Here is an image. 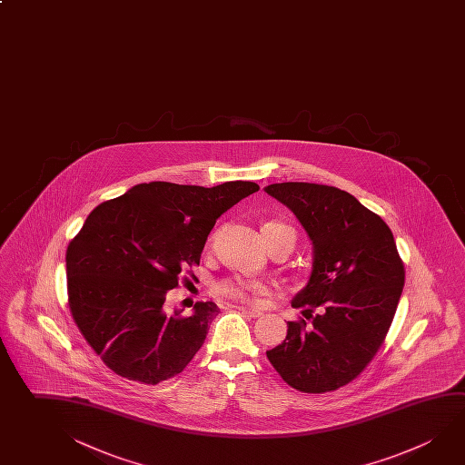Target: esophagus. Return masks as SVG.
Instances as JSON below:
<instances>
[{"instance_id": "34e87169", "label": "esophagus", "mask_w": 465, "mask_h": 465, "mask_svg": "<svg viewBox=\"0 0 465 465\" xmlns=\"http://www.w3.org/2000/svg\"><path fill=\"white\" fill-rule=\"evenodd\" d=\"M236 310L240 312V313H243V315H246V317H261L262 315V312L258 309H250V307H236Z\"/></svg>"}]
</instances>
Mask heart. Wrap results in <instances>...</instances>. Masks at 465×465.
Wrapping results in <instances>:
<instances>
[{
	"label": "heart",
	"instance_id": "heart-1",
	"mask_svg": "<svg viewBox=\"0 0 465 465\" xmlns=\"http://www.w3.org/2000/svg\"><path fill=\"white\" fill-rule=\"evenodd\" d=\"M262 230H269V232H293L289 225H285L282 222H266L262 225ZM215 291L222 293V295H227V297H233V299H240V301H248L252 297V292L260 291V284L254 282L252 279H244V277H225V279H221L215 284Z\"/></svg>",
	"mask_w": 465,
	"mask_h": 465
}]
</instances>
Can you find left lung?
<instances>
[{"instance_id": "8db88e82", "label": "left lung", "mask_w": 465, "mask_h": 465, "mask_svg": "<svg viewBox=\"0 0 465 465\" xmlns=\"http://www.w3.org/2000/svg\"><path fill=\"white\" fill-rule=\"evenodd\" d=\"M287 205L313 244L309 282L293 297L303 317L266 351L297 391L323 393L354 381L382 346L405 284L389 225L350 193L313 183L264 188Z\"/></svg>"}]
</instances>
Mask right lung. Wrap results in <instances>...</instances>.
Instances as JSON below:
<instances>
[{
	"mask_svg": "<svg viewBox=\"0 0 465 465\" xmlns=\"http://www.w3.org/2000/svg\"><path fill=\"white\" fill-rule=\"evenodd\" d=\"M252 181L213 188L143 183L99 204L66 248L74 323L115 374L155 383L183 372L219 315L197 302L191 315L164 312L183 271L199 264L205 240L230 207L256 193Z\"/></svg>",
	"mask_w": 465,
	"mask_h": 465,
	"instance_id": "add662e5",
	"label": "right lung"
}]
</instances>
